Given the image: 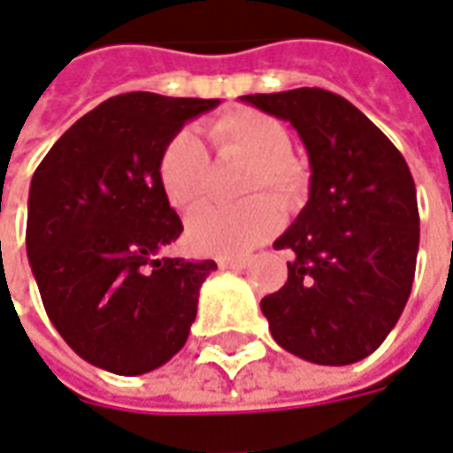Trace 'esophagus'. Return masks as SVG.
Segmentation results:
<instances>
[{
    "label": "esophagus",
    "mask_w": 453,
    "mask_h": 453,
    "mask_svg": "<svg viewBox=\"0 0 453 453\" xmlns=\"http://www.w3.org/2000/svg\"><path fill=\"white\" fill-rule=\"evenodd\" d=\"M218 265L223 270H242L248 265V260L245 257H218Z\"/></svg>",
    "instance_id": "1"
}]
</instances>
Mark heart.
Returning a JSON list of instances; mask_svg holds the SVG:
<instances>
[{
    "label": "heart",
    "mask_w": 453,
    "mask_h": 453,
    "mask_svg": "<svg viewBox=\"0 0 453 453\" xmlns=\"http://www.w3.org/2000/svg\"><path fill=\"white\" fill-rule=\"evenodd\" d=\"M208 136L220 156H238L252 163L245 190L265 188L278 198H290L303 186V168L290 156V134L282 123L255 109L223 113L208 126ZM161 186L178 211H193L205 198L211 180V158L203 141L190 128L178 131L158 161ZM280 223L275 203L255 196L235 208L205 205L188 223L193 248L211 255H245L267 240Z\"/></svg>",
    "instance_id": "heart-1"
}]
</instances>
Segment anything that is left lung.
<instances>
[{"mask_svg":"<svg viewBox=\"0 0 453 453\" xmlns=\"http://www.w3.org/2000/svg\"><path fill=\"white\" fill-rule=\"evenodd\" d=\"M240 101L290 121L310 158V201L275 248L295 252L288 282L260 300L290 355L342 367L392 332L419 252L417 188L404 156L347 98L325 88Z\"/></svg>","mask_w":453,"mask_h":453,"instance_id":"obj_1","label":"left lung"}]
</instances>
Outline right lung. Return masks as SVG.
<instances>
[{
  "label": "right lung",
  "instance_id": "right-lung-1",
  "mask_svg": "<svg viewBox=\"0 0 453 453\" xmlns=\"http://www.w3.org/2000/svg\"><path fill=\"white\" fill-rule=\"evenodd\" d=\"M218 98L113 96L34 171L27 255L51 325L76 355L123 377L186 344L213 260L161 255L183 223L158 178L165 143Z\"/></svg>",
  "mask_w": 453,
  "mask_h": 453
}]
</instances>
